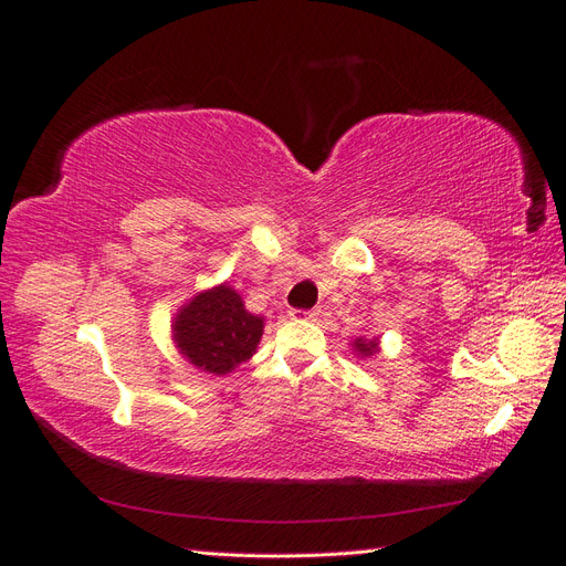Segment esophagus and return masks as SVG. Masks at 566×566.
<instances>
[{
  "instance_id": "esophagus-1",
  "label": "esophagus",
  "mask_w": 566,
  "mask_h": 566,
  "mask_svg": "<svg viewBox=\"0 0 566 566\" xmlns=\"http://www.w3.org/2000/svg\"><path fill=\"white\" fill-rule=\"evenodd\" d=\"M290 318H304V321H316L318 318V310H312V312H302V310H293V312H290Z\"/></svg>"
}]
</instances>
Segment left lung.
<instances>
[{
	"instance_id": "8db88e82",
	"label": "left lung",
	"mask_w": 566,
	"mask_h": 566,
	"mask_svg": "<svg viewBox=\"0 0 566 566\" xmlns=\"http://www.w3.org/2000/svg\"><path fill=\"white\" fill-rule=\"evenodd\" d=\"M380 342H378V337H373V339H364V337H356L354 339V352L356 354H361V358L364 356H373V354H378L380 352Z\"/></svg>"
}]
</instances>
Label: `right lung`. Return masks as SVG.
Returning <instances> with one entry per match:
<instances>
[{
    "label": "right lung",
    "mask_w": 566,
    "mask_h": 566,
    "mask_svg": "<svg viewBox=\"0 0 566 566\" xmlns=\"http://www.w3.org/2000/svg\"><path fill=\"white\" fill-rule=\"evenodd\" d=\"M264 318L245 310L231 285H217L186 302L175 316L172 335L191 366L227 375L256 352Z\"/></svg>",
    "instance_id": "1"
}]
</instances>
